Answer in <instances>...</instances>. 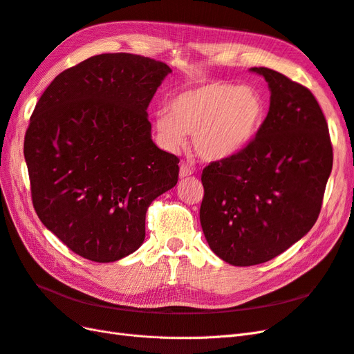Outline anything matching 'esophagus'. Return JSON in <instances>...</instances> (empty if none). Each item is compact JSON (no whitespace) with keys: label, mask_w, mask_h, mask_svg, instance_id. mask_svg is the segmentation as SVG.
I'll return each mask as SVG.
<instances>
[{"label":"esophagus","mask_w":354,"mask_h":354,"mask_svg":"<svg viewBox=\"0 0 354 354\" xmlns=\"http://www.w3.org/2000/svg\"><path fill=\"white\" fill-rule=\"evenodd\" d=\"M192 173H194V171H192L190 167H187L185 164L180 165V178H186V177L192 176Z\"/></svg>","instance_id":"esophagus-1"}]
</instances>
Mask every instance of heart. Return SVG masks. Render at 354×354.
Here are the masks:
<instances>
[{"mask_svg": "<svg viewBox=\"0 0 354 354\" xmlns=\"http://www.w3.org/2000/svg\"><path fill=\"white\" fill-rule=\"evenodd\" d=\"M169 112L155 113L160 145L176 152L192 136L196 155L208 162L236 156L259 134L267 104L259 90L230 82H207L177 94Z\"/></svg>", "mask_w": 354, "mask_h": 354, "instance_id": "heart-1", "label": "heart"}]
</instances>
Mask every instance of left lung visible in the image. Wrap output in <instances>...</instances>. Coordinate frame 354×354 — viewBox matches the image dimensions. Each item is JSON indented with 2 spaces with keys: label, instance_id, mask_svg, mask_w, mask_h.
Listing matches in <instances>:
<instances>
[{
  "label": "left lung",
  "instance_id": "1",
  "mask_svg": "<svg viewBox=\"0 0 354 354\" xmlns=\"http://www.w3.org/2000/svg\"><path fill=\"white\" fill-rule=\"evenodd\" d=\"M270 108L241 153L202 171L199 218L212 252L232 266H254L286 251L313 227L332 169L322 109L303 85L267 68Z\"/></svg>",
  "mask_w": 354,
  "mask_h": 354
}]
</instances>
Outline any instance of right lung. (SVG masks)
<instances>
[{
  "instance_id": "1",
  "label": "right lung",
  "mask_w": 354,
  "mask_h": 354,
  "mask_svg": "<svg viewBox=\"0 0 354 354\" xmlns=\"http://www.w3.org/2000/svg\"><path fill=\"white\" fill-rule=\"evenodd\" d=\"M169 66L115 53L66 69L41 95L24 153L34 208L69 250L112 263L140 248L151 202L178 180L147 106Z\"/></svg>"
}]
</instances>
